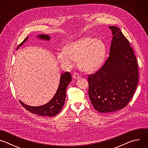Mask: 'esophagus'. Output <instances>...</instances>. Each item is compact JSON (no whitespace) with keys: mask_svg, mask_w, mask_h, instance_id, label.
Listing matches in <instances>:
<instances>
[{"mask_svg":"<svg viewBox=\"0 0 148 148\" xmlns=\"http://www.w3.org/2000/svg\"><path fill=\"white\" fill-rule=\"evenodd\" d=\"M73 77L74 79H77V78H78L80 77V75L79 74H78L77 73H74V74L73 75Z\"/></svg>","mask_w":148,"mask_h":148,"instance_id":"34e87169","label":"esophagus"}]
</instances>
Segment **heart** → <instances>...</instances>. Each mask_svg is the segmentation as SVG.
I'll use <instances>...</instances> for the list:
<instances>
[{"mask_svg":"<svg viewBox=\"0 0 148 148\" xmlns=\"http://www.w3.org/2000/svg\"><path fill=\"white\" fill-rule=\"evenodd\" d=\"M105 54L102 42L90 37H84L67 45L64 50L57 54V59L64 66L71 67L78 60L80 69L84 71L95 70L102 62Z\"/></svg>","mask_w":148,"mask_h":148,"instance_id":"1","label":"heart"}]
</instances>
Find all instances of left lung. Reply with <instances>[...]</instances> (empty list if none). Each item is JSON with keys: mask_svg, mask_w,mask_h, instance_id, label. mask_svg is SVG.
<instances>
[{"mask_svg": "<svg viewBox=\"0 0 148 148\" xmlns=\"http://www.w3.org/2000/svg\"><path fill=\"white\" fill-rule=\"evenodd\" d=\"M113 35L110 56L94 74L88 75V95L94 108L110 113L125 108L136 89L137 60L130 41L120 29L110 26Z\"/></svg>", "mask_w": 148, "mask_h": 148, "instance_id": "obj_1", "label": "left lung"}]
</instances>
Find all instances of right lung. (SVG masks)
Masks as SVG:
<instances>
[{"label":"right lung","mask_w":148,"mask_h":148,"mask_svg":"<svg viewBox=\"0 0 148 148\" xmlns=\"http://www.w3.org/2000/svg\"><path fill=\"white\" fill-rule=\"evenodd\" d=\"M44 40H50V36L48 35L41 34L38 36ZM28 37H27L21 43L17 49L22 46L25 42L27 40ZM71 81V75L69 72H66L63 73L60 77V84L57 90L56 93L54 95L53 98L46 104L39 107H31L29 106L20 101V103L22 106L27 111H30L33 114H37L40 116H54L57 115L62 110L63 105H64L66 94V88L69 84Z\"/></svg>","instance_id":"right-lung-1"}]
</instances>
